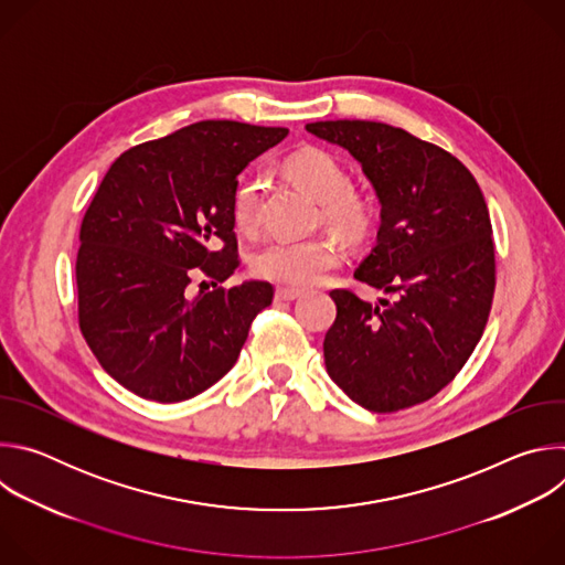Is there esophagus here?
Instances as JSON below:
<instances>
[{
  "label": "esophagus",
  "mask_w": 565,
  "mask_h": 565,
  "mask_svg": "<svg viewBox=\"0 0 565 565\" xmlns=\"http://www.w3.org/2000/svg\"><path fill=\"white\" fill-rule=\"evenodd\" d=\"M299 295H301L299 288H277V292H275L277 301H292V299H297Z\"/></svg>",
  "instance_id": "esophagus-1"
}]
</instances>
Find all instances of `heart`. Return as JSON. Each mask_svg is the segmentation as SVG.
I'll return each mask as SVG.
<instances>
[{
    "mask_svg": "<svg viewBox=\"0 0 565 565\" xmlns=\"http://www.w3.org/2000/svg\"><path fill=\"white\" fill-rule=\"evenodd\" d=\"M284 174L303 192H308L321 207L324 218L344 238H366L375 207L373 201L355 190H349V174L340 160L319 147H301L284 160ZM262 179L241 177L232 190L230 214L241 232H255L262 216ZM344 253L333 236L308 238H275L262 246L250 268L257 277L286 286H308L327 273L335 270Z\"/></svg>",
    "mask_w": 565,
    "mask_h": 565,
    "instance_id": "1",
    "label": "heart"
}]
</instances>
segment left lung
I'll list each match as a JSON object with an SVG mask.
<instances>
[{
    "label": "left lung",
    "mask_w": 565,
    "mask_h": 565,
    "mask_svg": "<svg viewBox=\"0 0 565 565\" xmlns=\"http://www.w3.org/2000/svg\"><path fill=\"white\" fill-rule=\"evenodd\" d=\"M306 129L344 147L371 181L377 244L355 279L393 295L373 306L349 288L331 292L327 371L369 412L409 409L458 375L486 331L497 288L488 203L456 156L405 129L373 120Z\"/></svg>",
    "instance_id": "1"
}]
</instances>
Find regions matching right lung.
<instances>
[{
  "mask_svg": "<svg viewBox=\"0 0 565 565\" xmlns=\"http://www.w3.org/2000/svg\"><path fill=\"white\" fill-rule=\"evenodd\" d=\"M286 127L201 120L122 151L79 225L77 321L100 366L131 393L190 399L236 362L268 281L216 288L241 264L236 177ZM213 279L192 298L189 284ZM205 286V281H201Z\"/></svg>",
  "mask_w": 565,
  "mask_h": 565,
  "instance_id": "obj_1",
  "label": "right lung"
}]
</instances>
